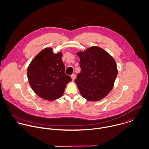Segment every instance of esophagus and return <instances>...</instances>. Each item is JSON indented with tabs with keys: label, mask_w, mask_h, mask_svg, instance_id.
<instances>
[{
	"label": "esophagus",
	"mask_w": 149,
	"mask_h": 149,
	"mask_svg": "<svg viewBox=\"0 0 149 149\" xmlns=\"http://www.w3.org/2000/svg\"><path fill=\"white\" fill-rule=\"evenodd\" d=\"M71 79H72V81H74V80L75 79V77H76L75 74H72V75H71Z\"/></svg>",
	"instance_id": "34e87169"
}]
</instances>
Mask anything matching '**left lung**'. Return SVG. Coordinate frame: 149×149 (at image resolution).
<instances>
[{"label":"left lung","instance_id":"left-lung-1","mask_svg":"<svg viewBox=\"0 0 149 149\" xmlns=\"http://www.w3.org/2000/svg\"><path fill=\"white\" fill-rule=\"evenodd\" d=\"M80 58L81 72L75 79L82 96L99 101L112 90L118 74L116 61L104 49L92 46L77 53Z\"/></svg>","mask_w":149,"mask_h":149}]
</instances>
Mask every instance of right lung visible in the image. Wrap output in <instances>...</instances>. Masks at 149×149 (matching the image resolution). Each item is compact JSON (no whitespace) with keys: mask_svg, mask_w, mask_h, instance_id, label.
Returning a JSON list of instances; mask_svg holds the SVG:
<instances>
[{"mask_svg":"<svg viewBox=\"0 0 149 149\" xmlns=\"http://www.w3.org/2000/svg\"><path fill=\"white\" fill-rule=\"evenodd\" d=\"M52 50L46 47L40 52L32 60L27 70L31 88L38 96L47 100L61 97L67 84L71 81V77L65 74L62 53L55 54Z\"/></svg>","mask_w":149,"mask_h":149,"instance_id":"add662e5","label":"right lung"}]
</instances>
